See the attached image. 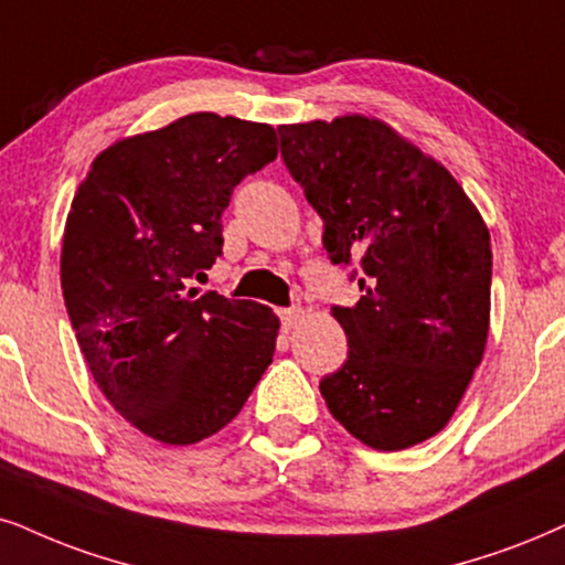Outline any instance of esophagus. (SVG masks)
<instances>
[{
  "label": "esophagus",
  "instance_id": "esophagus-1",
  "mask_svg": "<svg viewBox=\"0 0 565 565\" xmlns=\"http://www.w3.org/2000/svg\"><path fill=\"white\" fill-rule=\"evenodd\" d=\"M278 316H281V328L289 333L291 328H297L299 320H302V307H284Z\"/></svg>",
  "mask_w": 565,
  "mask_h": 565
}]
</instances>
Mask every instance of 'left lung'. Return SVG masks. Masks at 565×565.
<instances>
[{"label": "left lung", "instance_id": "1", "mask_svg": "<svg viewBox=\"0 0 565 565\" xmlns=\"http://www.w3.org/2000/svg\"><path fill=\"white\" fill-rule=\"evenodd\" d=\"M281 159L323 218V247L362 297L331 307L347 362L320 381L328 409L377 451L446 427L490 328L488 226L446 167L354 114L281 125Z\"/></svg>", "mask_w": 565, "mask_h": 565}]
</instances>
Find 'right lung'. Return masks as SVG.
<instances>
[{"label": "right lung", "instance_id": "right-lung-1", "mask_svg": "<svg viewBox=\"0 0 565 565\" xmlns=\"http://www.w3.org/2000/svg\"><path fill=\"white\" fill-rule=\"evenodd\" d=\"M270 125L200 111L90 163L62 239V291L93 381L127 423L190 446L237 417L274 360L278 318L198 295L232 192L276 159Z\"/></svg>", "mask_w": 565, "mask_h": 565}]
</instances>
